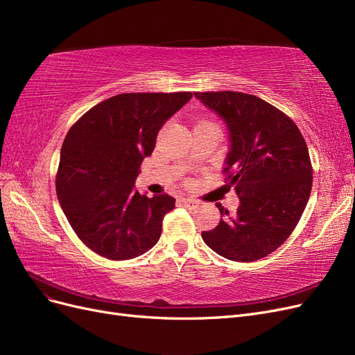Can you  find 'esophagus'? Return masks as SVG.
<instances>
[{
  "label": "esophagus",
  "mask_w": 355,
  "mask_h": 355,
  "mask_svg": "<svg viewBox=\"0 0 355 355\" xmlns=\"http://www.w3.org/2000/svg\"><path fill=\"white\" fill-rule=\"evenodd\" d=\"M180 201L184 202L185 206H188L189 209H197V207L200 206V201H197V200H194V198H182Z\"/></svg>",
  "instance_id": "1"
}]
</instances>
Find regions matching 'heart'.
I'll return each instance as SVG.
<instances>
[{"label":"heart","mask_w":355,"mask_h":355,"mask_svg":"<svg viewBox=\"0 0 355 355\" xmlns=\"http://www.w3.org/2000/svg\"><path fill=\"white\" fill-rule=\"evenodd\" d=\"M200 124H213V123H210V121H201Z\"/></svg>","instance_id":"b5f03b06"}]
</instances>
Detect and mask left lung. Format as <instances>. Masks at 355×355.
Returning <instances> with one entry per match:
<instances>
[{"mask_svg": "<svg viewBox=\"0 0 355 355\" xmlns=\"http://www.w3.org/2000/svg\"><path fill=\"white\" fill-rule=\"evenodd\" d=\"M228 125L231 149L225 184L240 198L232 216L216 204L220 222L201 237L235 262L271 254L293 232L313 188V166L297 125L275 106L241 92H196Z\"/></svg>", "mask_w": 355, "mask_h": 355, "instance_id": "left-lung-1", "label": "left lung"}]
</instances>
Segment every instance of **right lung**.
Listing matches in <instances>:
<instances>
[{
	"instance_id": "obj_1",
	"label": "right lung",
	"mask_w": 355,
	"mask_h": 355,
	"mask_svg": "<svg viewBox=\"0 0 355 355\" xmlns=\"http://www.w3.org/2000/svg\"><path fill=\"white\" fill-rule=\"evenodd\" d=\"M191 98V92L116 94L69 128L56 194L73 232L94 253L125 261L158 243L161 223L176 200L141 196L135 180L159 128Z\"/></svg>"
}]
</instances>
